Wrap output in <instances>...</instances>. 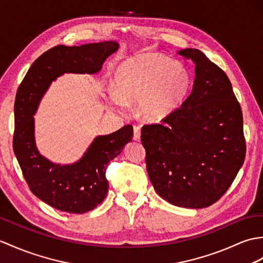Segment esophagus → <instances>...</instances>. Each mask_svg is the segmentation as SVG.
<instances>
[{
  "label": "esophagus",
  "instance_id": "obj_1",
  "mask_svg": "<svg viewBox=\"0 0 263 263\" xmlns=\"http://www.w3.org/2000/svg\"><path fill=\"white\" fill-rule=\"evenodd\" d=\"M140 138H141V130H140L139 126L133 127V140L134 141H140Z\"/></svg>",
  "mask_w": 263,
  "mask_h": 263
}]
</instances>
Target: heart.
Returning <instances> with one entry per match:
<instances>
[{
	"mask_svg": "<svg viewBox=\"0 0 263 263\" xmlns=\"http://www.w3.org/2000/svg\"><path fill=\"white\" fill-rule=\"evenodd\" d=\"M191 85L185 65L156 53L139 54L121 64L114 75L108 105L122 111L124 103H139V113L148 121L168 117L184 101Z\"/></svg>",
	"mask_w": 263,
	"mask_h": 263,
	"instance_id": "1",
	"label": "heart"
}]
</instances>
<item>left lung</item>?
I'll return each mask as SVG.
<instances>
[{"label":"left lung","mask_w":263,"mask_h":263,"mask_svg":"<svg viewBox=\"0 0 263 263\" xmlns=\"http://www.w3.org/2000/svg\"><path fill=\"white\" fill-rule=\"evenodd\" d=\"M178 53L195 65L192 93L162 124L144 125L141 142L157 194L175 206L203 209L223 196L244 162L243 117L217 65L198 49Z\"/></svg>","instance_id":"8db88e82"}]
</instances>
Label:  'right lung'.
I'll list each match as a JSON object with an SVG mask.
<instances>
[{"instance_id":"add662e5","label":"right lung","mask_w":263,"mask_h":263,"mask_svg":"<svg viewBox=\"0 0 263 263\" xmlns=\"http://www.w3.org/2000/svg\"><path fill=\"white\" fill-rule=\"evenodd\" d=\"M119 47L115 41L53 47L31 65L17 88L13 136L15 157L30 191L62 212L83 214L102 203L108 192L106 166L132 141L133 127L125 125L107 136L96 137L81 159L60 164L47 159L36 148L33 115L49 86L59 76L66 72L97 74L106 58L117 52Z\"/></svg>"}]
</instances>
